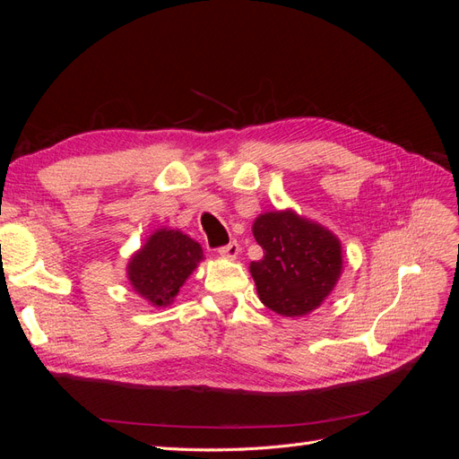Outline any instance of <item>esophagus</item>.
Returning <instances> with one entry per match:
<instances>
[{
  "label": "esophagus",
  "mask_w": 459,
  "mask_h": 459,
  "mask_svg": "<svg viewBox=\"0 0 459 459\" xmlns=\"http://www.w3.org/2000/svg\"><path fill=\"white\" fill-rule=\"evenodd\" d=\"M218 253L221 256H226V258H235V256L239 255V245H238V241H231V243L224 245V247H220Z\"/></svg>",
  "instance_id": "34e87169"
}]
</instances>
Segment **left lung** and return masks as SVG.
<instances>
[{"mask_svg": "<svg viewBox=\"0 0 459 459\" xmlns=\"http://www.w3.org/2000/svg\"><path fill=\"white\" fill-rule=\"evenodd\" d=\"M253 233L264 251L258 262H251L264 307L289 317L316 310L341 275L335 235L290 211L258 216Z\"/></svg>", "mask_w": 459, "mask_h": 459, "instance_id": "8db88e82", "label": "left lung"}]
</instances>
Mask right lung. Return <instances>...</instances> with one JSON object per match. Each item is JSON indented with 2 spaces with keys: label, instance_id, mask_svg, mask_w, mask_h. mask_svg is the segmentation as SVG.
Wrapping results in <instances>:
<instances>
[{
  "label": "right lung",
  "instance_id": "add662e5",
  "mask_svg": "<svg viewBox=\"0 0 459 459\" xmlns=\"http://www.w3.org/2000/svg\"><path fill=\"white\" fill-rule=\"evenodd\" d=\"M203 260V248L182 231L159 230L130 260V283L152 307H166Z\"/></svg>",
  "mask_w": 459,
  "mask_h": 459
}]
</instances>
